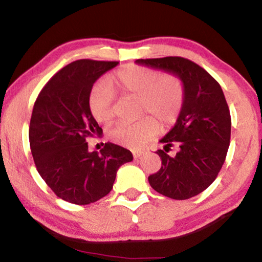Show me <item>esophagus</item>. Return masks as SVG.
<instances>
[{
  "instance_id": "obj_1",
  "label": "esophagus",
  "mask_w": 262,
  "mask_h": 262,
  "mask_svg": "<svg viewBox=\"0 0 262 262\" xmlns=\"http://www.w3.org/2000/svg\"><path fill=\"white\" fill-rule=\"evenodd\" d=\"M142 155H144V151H133V156H134V158H139Z\"/></svg>"
}]
</instances>
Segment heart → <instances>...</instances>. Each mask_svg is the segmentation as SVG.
Returning a JSON list of instances; mask_svg holds the SVG:
<instances>
[{
    "mask_svg": "<svg viewBox=\"0 0 262 262\" xmlns=\"http://www.w3.org/2000/svg\"><path fill=\"white\" fill-rule=\"evenodd\" d=\"M122 98L139 99V114L151 115L168 127L177 121L185 103L183 79L174 74H163L144 66L127 64L107 82L97 83L89 96V110L95 120L105 125L114 118L115 94ZM158 125L152 118L135 123H118L108 132L114 143L139 148L157 134Z\"/></svg>",
    "mask_w": 262,
    "mask_h": 262,
    "instance_id": "b5f03b06",
    "label": "heart"
}]
</instances>
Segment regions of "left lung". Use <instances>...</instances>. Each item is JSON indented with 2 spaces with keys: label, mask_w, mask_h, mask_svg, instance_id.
<instances>
[{
  "label": "left lung",
  "mask_w": 262,
  "mask_h": 262,
  "mask_svg": "<svg viewBox=\"0 0 262 262\" xmlns=\"http://www.w3.org/2000/svg\"><path fill=\"white\" fill-rule=\"evenodd\" d=\"M136 63L162 69L183 79L185 103L174 127L159 141V171L149 176V184L159 194L186 200L214 183L223 166L231 136V117L219 82L193 61L180 56L139 59ZM177 145L180 151L166 154Z\"/></svg>",
  "instance_id": "left-lung-1"
}]
</instances>
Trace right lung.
Wrapping results in <instances>:
<instances>
[{
  "label": "right lung",
  "mask_w": 262,
  "mask_h": 262,
  "mask_svg": "<svg viewBox=\"0 0 262 262\" xmlns=\"http://www.w3.org/2000/svg\"><path fill=\"white\" fill-rule=\"evenodd\" d=\"M117 61L77 60L57 72L35 100L29 140L35 167L62 200L89 205L113 188L117 171L132 162L125 148L105 143L99 152L88 150V137L103 129L92 117L88 99L94 83Z\"/></svg>",
  "instance_id": "add662e5"
}]
</instances>
